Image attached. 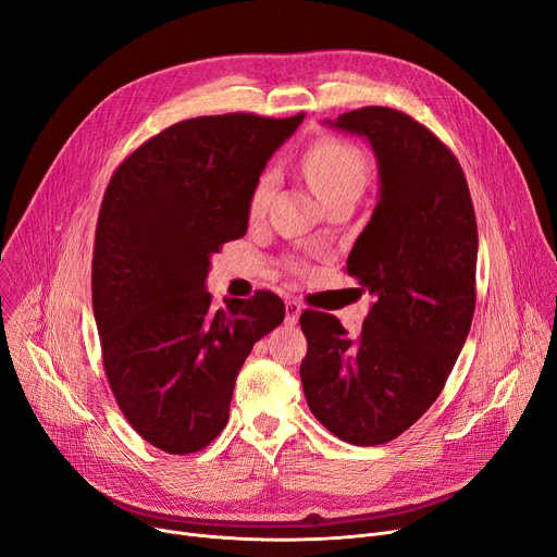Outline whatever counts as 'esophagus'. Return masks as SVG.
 I'll return each mask as SVG.
<instances>
[{
	"label": "esophagus",
	"mask_w": 557,
	"mask_h": 557,
	"mask_svg": "<svg viewBox=\"0 0 557 557\" xmlns=\"http://www.w3.org/2000/svg\"><path fill=\"white\" fill-rule=\"evenodd\" d=\"M284 309H286V323H288V325H296L300 313H302V305L296 302V300H286Z\"/></svg>",
	"instance_id": "esophagus-1"
}]
</instances>
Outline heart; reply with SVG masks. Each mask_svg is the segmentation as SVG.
I'll return each instance as SVG.
<instances>
[{"mask_svg":"<svg viewBox=\"0 0 557 557\" xmlns=\"http://www.w3.org/2000/svg\"><path fill=\"white\" fill-rule=\"evenodd\" d=\"M302 171L311 189L325 205L347 191L361 194L368 181V160L355 144L323 137L313 141L302 156ZM273 185L271 173H261L248 198V216L259 219L267 212V202ZM290 271H300L298 261H288Z\"/></svg>","mask_w":557,"mask_h":557,"instance_id":"obj_1","label":"heart"}]
</instances>
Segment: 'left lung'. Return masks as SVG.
Wrapping results in <instances>:
<instances>
[{"label": "left lung", "instance_id": "8db88e82", "mask_svg": "<svg viewBox=\"0 0 557 557\" xmlns=\"http://www.w3.org/2000/svg\"><path fill=\"white\" fill-rule=\"evenodd\" d=\"M332 126L363 135L379 164V202L345 267L374 305L359 336L332 313L302 311L300 379L320 424L372 447L445 388L474 318L479 230L456 156L413 116L366 106Z\"/></svg>", "mask_w": 557, "mask_h": 557}]
</instances>
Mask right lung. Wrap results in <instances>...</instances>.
<instances>
[{
  "label": "right lung",
  "mask_w": 557,
  "mask_h": 557,
  "mask_svg": "<svg viewBox=\"0 0 557 557\" xmlns=\"http://www.w3.org/2000/svg\"><path fill=\"white\" fill-rule=\"evenodd\" d=\"M305 114L185 120L116 166L99 210L92 307L103 370L131 426L185 456L223 431L252 345L284 320L271 290L214 309L210 259L248 230V198Z\"/></svg>",
  "instance_id": "obj_1"
}]
</instances>
